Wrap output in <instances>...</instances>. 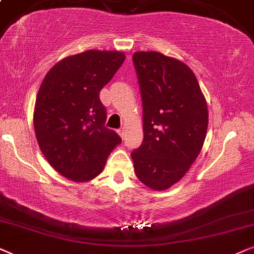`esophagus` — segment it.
Wrapping results in <instances>:
<instances>
[{
  "mask_svg": "<svg viewBox=\"0 0 254 254\" xmlns=\"http://www.w3.org/2000/svg\"><path fill=\"white\" fill-rule=\"evenodd\" d=\"M118 134H120L122 139H123V138L125 137V130L124 129H120V130H118Z\"/></svg>",
  "mask_w": 254,
  "mask_h": 254,
  "instance_id": "34e87169",
  "label": "esophagus"
}]
</instances>
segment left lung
<instances>
[{
  "label": "left lung",
  "instance_id": "1",
  "mask_svg": "<svg viewBox=\"0 0 254 254\" xmlns=\"http://www.w3.org/2000/svg\"><path fill=\"white\" fill-rule=\"evenodd\" d=\"M143 100V143L131 153L137 178L165 190L189 171L203 147L208 107L192 70L155 51L134 52Z\"/></svg>",
  "mask_w": 254,
  "mask_h": 254
}]
</instances>
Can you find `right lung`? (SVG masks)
<instances>
[{
  "mask_svg": "<svg viewBox=\"0 0 254 254\" xmlns=\"http://www.w3.org/2000/svg\"><path fill=\"white\" fill-rule=\"evenodd\" d=\"M124 60L121 51H84L57 63L40 84L33 110L37 143L51 166L70 181L96 178L121 144L104 127L99 94Z\"/></svg>",
  "mask_w": 254,
  "mask_h": 254,
  "instance_id": "right-lung-1",
  "label": "right lung"
}]
</instances>
